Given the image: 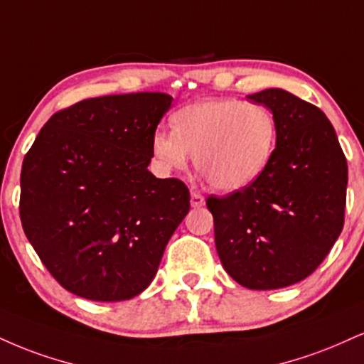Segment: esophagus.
<instances>
[{
	"instance_id": "34e87169",
	"label": "esophagus",
	"mask_w": 364,
	"mask_h": 364,
	"mask_svg": "<svg viewBox=\"0 0 364 364\" xmlns=\"http://www.w3.org/2000/svg\"><path fill=\"white\" fill-rule=\"evenodd\" d=\"M205 205V198L203 195L198 193V191H191V207L193 208H200Z\"/></svg>"
}]
</instances>
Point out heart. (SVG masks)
<instances>
[{
  "label": "heart",
  "instance_id": "obj_1",
  "mask_svg": "<svg viewBox=\"0 0 364 364\" xmlns=\"http://www.w3.org/2000/svg\"><path fill=\"white\" fill-rule=\"evenodd\" d=\"M173 132L156 130L151 147L157 166L181 169L193 154L195 168L220 191L252 185L277 149L278 120L266 105L237 98L205 100L171 117Z\"/></svg>",
  "mask_w": 364,
  "mask_h": 364
}]
</instances>
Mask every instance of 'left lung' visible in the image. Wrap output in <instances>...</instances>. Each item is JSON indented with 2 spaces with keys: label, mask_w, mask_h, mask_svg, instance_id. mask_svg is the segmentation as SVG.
Here are the masks:
<instances>
[{
  "label": "left lung",
  "mask_w": 364,
  "mask_h": 364,
  "mask_svg": "<svg viewBox=\"0 0 364 364\" xmlns=\"http://www.w3.org/2000/svg\"><path fill=\"white\" fill-rule=\"evenodd\" d=\"M278 120L277 149L252 185L208 196L222 266L251 290L312 274L344 225L348 163L321 108L278 87L247 96Z\"/></svg>",
  "instance_id": "obj_1"
}]
</instances>
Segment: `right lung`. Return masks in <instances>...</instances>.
Returning <instances> with one entry per match:
<instances>
[{"label":"right lung","instance_id":"right-lung-1","mask_svg":"<svg viewBox=\"0 0 364 364\" xmlns=\"http://www.w3.org/2000/svg\"><path fill=\"white\" fill-rule=\"evenodd\" d=\"M166 93L110 95L54 113L21 166L20 218L49 273L95 301L137 296L190 210V190L147 169Z\"/></svg>","mask_w":364,"mask_h":364}]
</instances>
